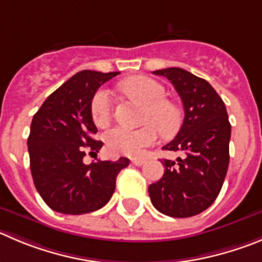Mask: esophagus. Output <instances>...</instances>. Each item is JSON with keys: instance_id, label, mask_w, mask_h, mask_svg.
<instances>
[{"instance_id": "obj_1", "label": "esophagus", "mask_w": 262, "mask_h": 262, "mask_svg": "<svg viewBox=\"0 0 262 262\" xmlns=\"http://www.w3.org/2000/svg\"><path fill=\"white\" fill-rule=\"evenodd\" d=\"M132 164L137 165V167H141V165L145 164V160H142V159H132Z\"/></svg>"}]
</instances>
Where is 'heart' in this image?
<instances>
[{
  "instance_id": "obj_1",
  "label": "heart",
  "mask_w": 262,
  "mask_h": 262,
  "mask_svg": "<svg viewBox=\"0 0 262 262\" xmlns=\"http://www.w3.org/2000/svg\"><path fill=\"white\" fill-rule=\"evenodd\" d=\"M124 90L146 103L143 121L146 125L132 129L117 125L104 134L107 148L112 155H142L143 150L158 141L160 129L164 134H172L181 125V111L174 103L165 99L167 90L156 80L138 76L123 84ZM114 108V98L110 90L99 89L92 98L90 115L98 126L110 123Z\"/></svg>"
}]
</instances>
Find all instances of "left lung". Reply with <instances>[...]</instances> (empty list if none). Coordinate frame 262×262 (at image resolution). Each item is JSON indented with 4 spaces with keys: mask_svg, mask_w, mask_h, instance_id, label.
Returning a JSON list of instances; mask_svg holds the SVG:
<instances>
[{
    "mask_svg": "<svg viewBox=\"0 0 262 262\" xmlns=\"http://www.w3.org/2000/svg\"><path fill=\"white\" fill-rule=\"evenodd\" d=\"M154 73L174 85L185 110L180 132L163 148L185 156L161 160L164 176L148 186V195L161 213L191 217L211 207L226 177L231 136L226 106L208 81L189 71L172 67Z\"/></svg>",
    "mask_w": 262,
    "mask_h": 262,
    "instance_id": "left-lung-1",
    "label": "left lung"
}]
</instances>
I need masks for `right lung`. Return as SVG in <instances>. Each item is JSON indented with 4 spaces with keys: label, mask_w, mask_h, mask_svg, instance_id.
<instances>
[{
    "label": "right lung",
    "mask_w": 262,
    "mask_h": 262,
    "mask_svg": "<svg viewBox=\"0 0 262 262\" xmlns=\"http://www.w3.org/2000/svg\"><path fill=\"white\" fill-rule=\"evenodd\" d=\"M119 72L84 70L51 93L32 119L28 152L35 186L53 211L82 214L102 208L111 199L119 172L129 159L84 164L86 152L103 142L93 138L98 129L90 115L98 88Z\"/></svg>",
    "instance_id": "1"
}]
</instances>
